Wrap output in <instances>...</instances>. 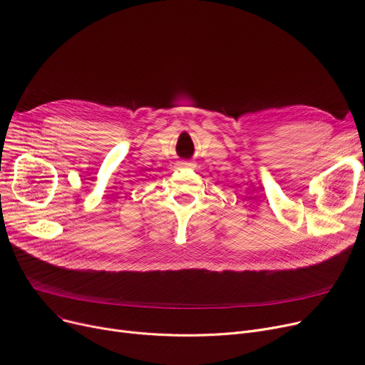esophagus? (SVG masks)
I'll list each match as a JSON object with an SVG mask.
<instances>
[{
    "label": "esophagus",
    "mask_w": 365,
    "mask_h": 365,
    "mask_svg": "<svg viewBox=\"0 0 365 365\" xmlns=\"http://www.w3.org/2000/svg\"><path fill=\"white\" fill-rule=\"evenodd\" d=\"M178 165H179L180 168H194V167H195L194 161H189V160H186V161H179Z\"/></svg>",
    "instance_id": "1"
}]
</instances>
